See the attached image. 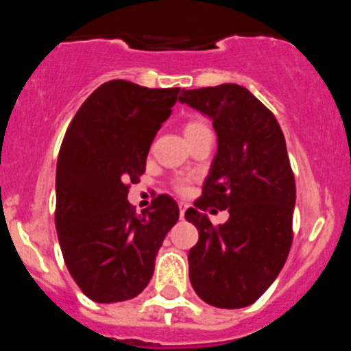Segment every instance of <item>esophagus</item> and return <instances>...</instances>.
<instances>
[{
	"mask_svg": "<svg viewBox=\"0 0 351 351\" xmlns=\"http://www.w3.org/2000/svg\"><path fill=\"white\" fill-rule=\"evenodd\" d=\"M184 213H186V204H179V216H181V219H184Z\"/></svg>",
	"mask_w": 351,
	"mask_h": 351,
	"instance_id": "34e87169",
	"label": "esophagus"
}]
</instances>
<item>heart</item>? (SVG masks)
Wrapping results in <instances>:
<instances>
[{
	"instance_id": "obj_1",
	"label": "heart",
	"mask_w": 351,
	"mask_h": 351,
	"mask_svg": "<svg viewBox=\"0 0 351 351\" xmlns=\"http://www.w3.org/2000/svg\"><path fill=\"white\" fill-rule=\"evenodd\" d=\"M204 126H206V125H204L202 121H190V123H188V125H186L184 132H190V130H198V128H204ZM176 188H178V191H181V193H182V191H186V186L182 184V182H181V184H178V186H176Z\"/></svg>"
}]
</instances>
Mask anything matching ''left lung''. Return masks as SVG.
Masks as SVG:
<instances>
[{"mask_svg":"<svg viewBox=\"0 0 351 351\" xmlns=\"http://www.w3.org/2000/svg\"><path fill=\"white\" fill-rule=\"evenodd\" d=\"M179 101L209 116L218 133L202 195L184 214L198 230L188 255L191 287L214 308H246L278 278L293 241L295 179L285 135L237 84L182 89ZM209 206L228 208L229 221L214 227L202 213Z\"/></svg>","mask_w":351,"mask_h":351,"instance_id":"1","label":"left lung"}]
</instances>
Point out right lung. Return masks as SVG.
<instances>
[{
  "label": "right lung",
  "instance_id": "obj_1",
  "mask_svg": "<svg viewBox=\"0 0 351 351\" xmlns=\"http://www.w3.org/2000/svg\"><path fill=\"white\" fill-rule=\"evenodd\" d=\"M179 91L108 80L89 95L64 133L56 169V230L68 272L95 302L137 297L179 219L169 195L153 198L142 214L126 200Z\"/></svg>",
  "mask_w": 351,
  "mask_h": 351
}]
</instances>
